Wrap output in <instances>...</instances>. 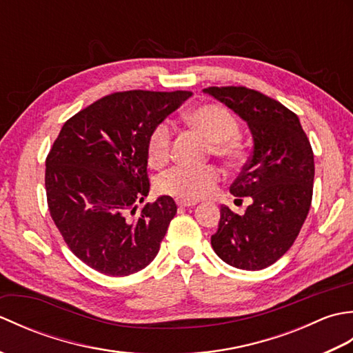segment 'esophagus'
<instances>
[{"mask_svg": "<svg viewBox=\"0 0 353 353\" xmlns=\"http://www.w3.org/2000/svg\"><path fill=\"white\" fill-rule=\"evenodd\" d=\"M177 205L181 208H192L197 205V201H188V200H177Z\"/></svg>", "mask_w": 353, "mask_h": 353, "instance_id": "1", "label": "esophagus"}]
</instances>
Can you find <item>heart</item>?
<instances>
[{
	"instance_id": "obj_1",
	"label": "heart",
	"mask_w": 353,
	"mask_h": 353,
	"mask_svg": "<svg viewBox=\"0 0 353 353\" xmlns=\"http://www.w3.org/2000/svg\"><path fill=\"white\" fill-rule=\"evenodd\" d=\"M185 118L209 141V147L215 156L230 162L241 157V147L236 139L239 125L229 110L219 104L208 103L191 109ZM170 153L171 129L167 123H161L150 133L147 144L148 163L153 168H161L168 162ZM220 179L221 171L212 165L200 168L176 167L157 177L156 188L165 196L196 201L211 196Z\"/></svg>"
}]
</instances>
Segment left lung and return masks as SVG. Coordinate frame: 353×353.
Masks as SVG:
<instances>
[{"label":"left lung","instance_id":"8db88e82","mask_svg":"<svg viewBox=\"0 0 353 353\" xmlns=\"http://www.w3.org/2000/svg\"><path fill=\"white\" fill-rule=\"evenodd\" d=\"M247 123L253 152L230 185L235 197H250L244 215L220 209L211 244L219 258L241 270H262L283 256L310 212L314 154L296 114L270 97L243 86L206 88Z\"/></svg>","mask_w":353,"mask_h":353}]
</instances>
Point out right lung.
I'll use <instances>...</instances> for the list:
<instances>
[{"label": "right lung", "instance_id": "right-lung-1", "mask_svg": "<svg viewBox=\"0 0 353 353\" xmlns=\"http://www.w3.org/2000/svg\"><path fill=\"white\" fill-rule=\"evenodd\" d=\"M192 92L127 91L103 97L62 127L50 150L45 188L51 219L71 252L108 276L145 268L177 206L150 191V133Z\"/></svg>", "mask_w": 353, "mask_h": 353}]
</instances>
